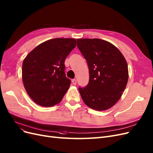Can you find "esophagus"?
Listing matches in <instances>:
<instances>
[{
    "instance_id": "esophagus-1",
    "label": "esophagus",
    "mask_w": 153,
    "mask_h": 153,
    "mask_svg": "<svg viewBox=\"0 0 153 153\" xmlns=\"http://www.w3.org/2000/svg\"><path fill=\"white\" fill-rule=\"evenodd\" d=\"M71 82H72L73 85H76V79H73V80H71Z\"/></svg>"
}]
</instances>
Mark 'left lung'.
Here are the masks:
<instances>
[{
    "label": "left lung",
    "mask_w": 153,
    "mask_h": 153,
    "mask_svg": "<svg viewBox=\"0 0 153 153\" xmlns=\"http://www.w3.org/2000/svg\"><path fill=\"white\" fill-rule=\"evenodd\" d=\"M77 47L89 70L88 85L79 87L83 102L97 111L109 109L118 101L127 86V61L117 47L106 40L80 39Z\"/></svg>",
    "instance_id": "left-lung-1"
}]
</instances>
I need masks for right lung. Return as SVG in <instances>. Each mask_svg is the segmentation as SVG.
Returning a JSON list of instances; mask_svg holds the SVG:
<instances>
[{
	"label": "right lung",
	"instance_id": "add662e5",
	"mask_svg": "<svg viewBox=\"0 0 153 153\" xmlns=\"http://www.w3.org/2000/svg\"><path fill=\"white\" fill-rule=\"evenodd\" d=\"M76 45L75 39H53L26 56L22 66L23 82L35 103L51 107L61 101L71 83L65 75V61Z\"/></svg>",
	"mask_w": 153,
	"mask_h": 153
}]
</instances>
